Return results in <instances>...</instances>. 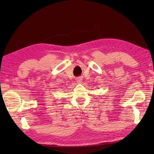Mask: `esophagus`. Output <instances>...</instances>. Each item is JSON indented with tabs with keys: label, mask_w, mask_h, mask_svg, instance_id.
Masks as SVG:
<instances>
[{
	"label": "esophagus",
	"mask_w": 154,
	"mask_h": 154,
	"mask_svg": "<svg viewBox=\"0 0 154 154\" xmlns=\"http://www.w3.org/2000/svg\"><path fill=\"white\" fill-rule=\"evenodd\" d=\"M76 82H77V83H81L82 82V79L78 78L76 80Z\"/></svg>",
	"instance_id": "1"
}]
</instances>
